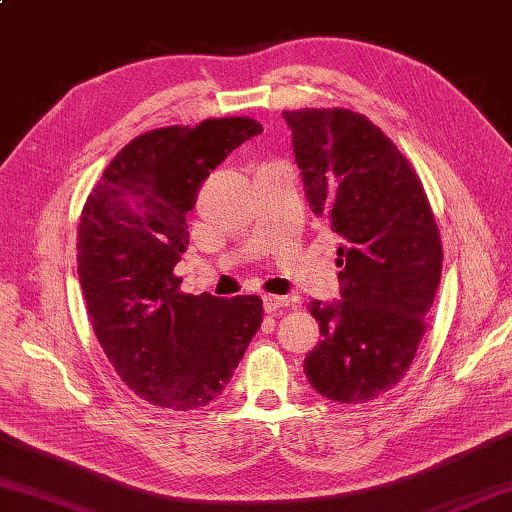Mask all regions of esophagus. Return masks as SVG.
Wrapping results in <instances>:
<instances>
[{
    "instance_id": "obj_1",
    "label": "esophagus",
    "mask_w": 512,
    "mask_h": 512,
    "mask_svg": "<svg viewBox=\"0 0 512 512\" xmlns=\"http://www.w3.org/2000/svg\"><path fill=\"white\" fill-rule=\"evenodd\" d=\"M264 310L266 312H277L281 308H288L290 306V299L288 297H279V295H264Z\"/></svg>"
}]
</instances>
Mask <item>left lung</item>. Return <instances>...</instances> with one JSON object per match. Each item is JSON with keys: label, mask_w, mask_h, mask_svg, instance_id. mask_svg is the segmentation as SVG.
<instances>
[{"label": "left lung", "mask_w": 512, "mask_h": 512, "mask_svg": "<svg viewBox=\"0 0 512 512\" xmlns=\"http://www.w3.org/2000/svg\"><path fill=\"white\" fill-rule=\"evenodd\" d=\"M312 213L339 235L341 299L312 301L321 341L303 372L321 396L365 402L405 376L436 299L442 244L398 147L350 110L284 112Z\"/></svg>", "instance_id": "obj_1"}]
</instances>
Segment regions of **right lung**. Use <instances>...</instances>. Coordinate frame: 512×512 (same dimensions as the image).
<instances>
[{
	"label": "right lung",
	"instance_id": "1",
	"mask_svg": "<svg viewBox=\"0 0 512 512\" xmlns=\"http://www.w3.org/2000/svg\"><path fill=\"white\" fill-rule=\"evenodd\" d=\"M257 134L253 118L147 132L118 151L83 206L76 262L94 334L123 383L151 405H209L264 321L257 295H182L173 277L200 184Z\"/></svg>",
	"mask_w": 512,
	"mask_h": 512
}]
</instances>
